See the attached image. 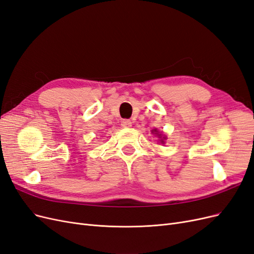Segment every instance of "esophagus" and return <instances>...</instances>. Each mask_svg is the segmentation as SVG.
I'll return each mask as SVG.
<instances>
[{
  "label": "esophagus",
  "instance_id": "1",
  "mask_svg": "<svg viewBox=\"0 0 254 254\" xmlns=\"http://www.w3.org/2000/svg\"><path fill=\"white\" fill-rule=\"evenodd\" d=\"M121 125L123 128H129V127H131V122H130L129 120H123Z\"/></svg>",
  "mask_w": 254,
  "mask_h": 254
}]
</instances>
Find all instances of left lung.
<instances>
[{
  "instance_id": "8db88e82",
  "label": "left lung",
  "mask_w": 254,
  "mask_h": 254,
  "mask_svg": "<svg viewBox=\"0 0 254 254\" xmlns=\"http://www.w3.org/2000/svg\"><path fill=\"white\" fill-rule=\"evenodd\" d=\"M159 137H161V136H160V134H159ZM162 142H163V141H162Z\"/></svg>"
}]
</instances>
